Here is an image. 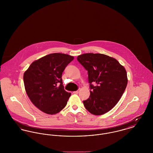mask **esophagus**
I'll list each match as a JSON object with an SVG mask.
<instances>
[{
	"label": "esophagus",
	"instance_id": "esophagus-1",
	"mask_svg": "<svg viewBox=\"0 0 153 153\" xmlns=\"http://www.w3.org/2000/svg\"><path fill=\"white\" fill-rule=\"evenodd\" d=\"M79 91H80V90H77V91H74L73 93L74 94H79Z\"/></svg>",
	"mask_w": 153,
	"mask_h": 153
}]
</instances>
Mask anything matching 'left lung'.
<instances>
[{"instance_id": "obj_1", "label": "left lung", "mask_w": 153, "mask_h": 153, "mask_svg": "<svg viewBox=\"0 0 153 153\" xmlns=\"http://www.w3.org/2000/svg\"><path fill=\"white\" fill-rule=\"evenodd\" d=\"M77 59L88 71L92 89L89 98L83 101L85 108L94 115L107 113L116 105L126 90L128 77L125 68L105 54L86 53Z\"/></svg>"}]
</instances>
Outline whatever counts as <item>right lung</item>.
<instances>
[{"instance_id":"1","label":"right lung","mask_w":153,"mask_h":153,"mask_svg":"<svg viewBox=\"0 0 153 153\" xmlns=\"http://www.w3.org/2000/svg\"><path fill=\"white\" fill-rule=\"evenodd\" d=\"M73 59L74 56L68 54H48L33 62L24 74L28 97L46 114H56L67 104L71 94L63 88L62 74Z\"/></svg>"}]
</instances>
